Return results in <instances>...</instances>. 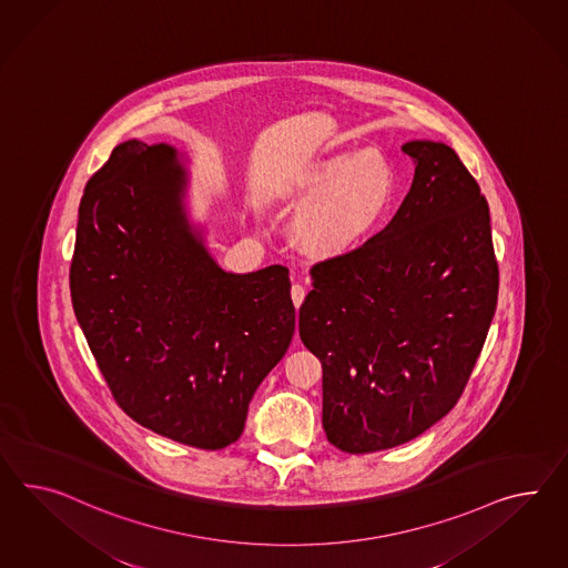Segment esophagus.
<instances>
[{
  "instance_id": "esophagus-1",
  "label": "esophagus",
  "mask_w": 568,
  "mask_h": 568,
  "mask_svg": "<svg viewBox=\"0 0 568 568\" xmlns=\"http://www.w3.org/2000/svg\"><path fill=\"white\" fill-rule=\"evenodd\" d=\"M305 286H301V284H294L291 288L292 303L294 306L298 308V306L303 305V301H305Z\"/></svg>"
}]
</instances>
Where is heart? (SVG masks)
Returning a JSON list of instances; mask_svg holds the SVG:
<instances>
[{"mask_svg":"<svg viewBox=\"0 0 568 568\" xmlns=\"http://www.w3.org/2000/svg\"><path fill=\"white\" fill-rule=\"evenodd\" d=\"M294 190L308 200L294 220L298 241L317 253H337L368 233L395 191V171L378 148L337 150L306 164Z\"/></svg>","mask_w":568,"mask_h":568,"instance_id":"heart-1","label":"heart"}]
</instances>
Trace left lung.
Listing matches in <instances>:
<instances>
[{
	"instance_id": "obj_1",
	"label": "left lung",
	"mask_w": 568,
	"mask_h": 568,
	"mask_svg": "<svg viewBox=\"0 0 568 568\" xmlns=\"http://www.w3.org/2000/svg\"><path fill=\"white\" fill-rule=\"evenodd\" d=\"M414 181L392 222L311 267L298 334L323 366V430L344 453L392 449L452 412L498 298L490 214L455 150L402 146Z\"/></svg>"
}]
</instances>
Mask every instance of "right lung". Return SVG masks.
Returning a JSON list of instances; mask_svg holds the SVG:
<instances>
[{
	"label": "right lung",
	"instance_id": "obj_1",
	"mask_svg": "<svg viewBox=\"0 0 568 568\" xmlns=\"http://www.w3.org/2000/svg\"><path fill=\"white\" fill-rule=\"evenodd\" d=\"M175 148L130 140L80 202L73 313L131 420L216 452L241 437L248 402L294 335L288 267H219L185 216Z\"/></svg>",
	"mask_w": 568,
	"mask_h": 568
}]
</instances>
